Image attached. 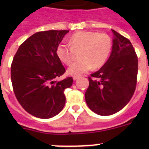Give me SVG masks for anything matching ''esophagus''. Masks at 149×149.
Here are the masks:
<instances>
[{
  "instance_id": "esophagus-1",
  "label": "esophagus",
  "mask_w": 149,
  "mask_h": 149,
  "mask_svg": "<svg viewBox=\"0 0 149 149\" xmlns=\"http://www.w3.org/2000/svg\"><path fill=\"white\" fill-rule=\"evenodd\" d=\"M78 78H79L78 76H74V77H73L74 81H76V80H77V79H78Z\"/></svg>"
}]
</instances>
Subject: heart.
Masks as SVG:
<instances>
[{
  "label": "heart",
  "mask_w": 149,
  "mask_h": 149,
  "mask_svg": "<svg viewBox=\"0 0 149 149\" xmlns=\"http://www.w3.org/2000/svg\"><path fill=\"white\" fill-rule=\"evenodd\" d=\"M113 42L110 36L91 31H80L69 39V45L61 42L56 48V55L65 65H70L78 55V61L68 68L71 75L78 76L88 72L92 67L99 68L108 60Z\"/></svg>",
  "instance_id": "1"
}]
</instances>
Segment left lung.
<instances>
[{
    "label": "left lung",
    "instance_id": "left-lung-1",
    "mask_svg": "<svg viewBox=\"0 0 149 149\" xmlns=\"http://www.w3.org/2000/svg\"><path fill=\"white\" fill-rule=\"evenodd\" d=\"M114 34L110 58L98 72L88 77L85 99L89 108L101 116L122 110L132 98L137 81L138 58L128 39Z\"/></svg>",
    "mask_w": 149,
    "mask_h": 149
}]
</instances>
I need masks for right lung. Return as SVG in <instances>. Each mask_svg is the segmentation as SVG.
I'll use <instances>...</instances> for the list:
<instances>
[{"label": "right lung", "instance_id": "1", "mask_svg": "<svg viewBox=\"0 0 149 149\" xmlns=\"http://www.w3.org/2000/svg\"><path fill=\"white\" fill-rule=\"evenodd\" d=\"M68 30L40 31L18 48L11 65V81L17 100L28 113L40 119L54 117L65 103L64 90L73 83L63 81L65 68L56 55V48Z\"/></svg>", "mask_w": 149, "mask_h": 149}]
</instances>
